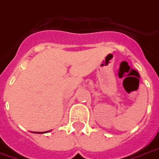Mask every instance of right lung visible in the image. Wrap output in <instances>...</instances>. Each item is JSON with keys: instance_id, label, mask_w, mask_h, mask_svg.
I'll return each instance as SVG.
<instances>
[{"instance_id": "obj_1", "label": "right lung", "mask_w": 159, "mask_h": 159, "mask_svg": "<svg viewBox=\"0 0 159 159\" xmlns=\"http://www.w3.org/2000/svg\"><path fill=\"white\" fill-rule=\"evenodd\" d=\"M36 133H40V132H36ZM42 133H43V132H42Z\"/></svg>"}]
</instances>
